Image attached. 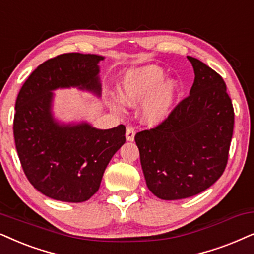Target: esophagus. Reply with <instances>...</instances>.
Instances as JSON below:
<instances>
[{
    "label": "esophagus",
    "mask_w": 254,
    "mask_h": 254,
    "mask_svg": "<svg viewBox=\"0 0 254 254\" xmlns=\"http://www.w3.org/2000/svg\"><path fill=\"white\" fill-rule=\"evenodd\" d=\"M134 136H135L134 128L127 127V129H126V140L127 141H133L134 140Z\"/></svg>",
    "instance_id": "esophagus-1"
}]
</instances>
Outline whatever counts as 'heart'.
<instances>
[{
    "label": "heart",
    "mask_w": 254,
    "mask_h": 254,
    "mask_svg": "<svg viewBox=\"0 0 254 254\" xmlns=\"http://www.w3.org/2000/svg\"><path fill=\"white\" fill-rule=\"evenodd\" d=\"M164 71L155 65L127 71L120 79L118 93L120 101L127 106H141V119L150 126L166 121L175 105L177 92L174 79H163ZM112 107L119 111V104L113 101Z\"/></svg>",
    "instance_id": "1"
}]
</instances>
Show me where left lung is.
I'll return each instance as SVG.
<instances>
[{
  "label": "left lung",
  "instance_id": "1",
  "mask_svg": "<svg viewBox=\"0 0 254 254\" xmlns=\"http://www.w3.org/2000/svg\"><path fill=\"white\" fill-rule=\"evenodd\" d=\"M188 59L195 72L189 97L156 128L135 135L148 189L166 200L195 196L222 176L235 124L223 78Z\"/></svg>",
  "mask_w": 254,
  "mask_h": 254
}]
</instances>
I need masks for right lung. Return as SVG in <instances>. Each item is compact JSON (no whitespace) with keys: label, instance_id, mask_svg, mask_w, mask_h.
Listing matches in <instances>:
<instances>
[{"label":"right lung","instance_id":"add662e5","mask_svg":"<svg viewBox=\"0 0 254 254\" xmlns=\"http://www.w3.org/2000/svg\"><path fill=\"white\" fill-rule=\"evenodd\" d=\"M104 56L64 54L49 59L26 79L15 105L14 136L24 174L52 199L80 203L99 190L107 164L126 142L124 125L99 129L87 121L55 115V91L77 88L101 97Z\"/></svg>","mask_w":254,"mask_h":254}]
</instances>
